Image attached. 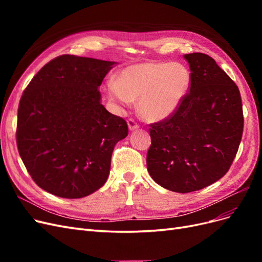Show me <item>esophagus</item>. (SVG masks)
<instances>
[{
  "label": "esophagus",
  "instance_id": "esophagus-1",
  "mask_svg": "<svg viewBox=\"0 0 262 262\" xmlns=\"http://www.w3.org/2000/svg\"><path fill=\"white\" fill-rule=\"evenodd\" d=\"M128 125H129V130L130 131H133V130H137V129H139L140 128V124L134 120L133 118H130L129 120H128Z\"/></svg>",
  "mask_w": 262,
  "mask_h": 262
}]
</instances>
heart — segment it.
Returning a JSON list of instances; mask_svg holds the SVG:
<instances>
[{
  "label": "heart",
  "mask_w": 262,
  "mask_h": 262,
  "mask_svg": "<svg viewBox=\"0 0 262 262\" xmlns=\"http://www.w3.org/2000/svg\"><path fill=\"white\" fill-rule=\"evenodd\" d=\"M190 86L189 71L178 63H141L121 71L109 81V97L121 106L139 100V114L148 121H160L176 112Z\"/></svg>",
  "instance_id": "obj_1"
}]
</instances>
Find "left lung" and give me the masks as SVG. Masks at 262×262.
<instances>
[{
    "mask_svg": "<svg viewBox=\"0 0 262 262\" xmlns=\"http://www.w3.org/2000/svg\"><path fill=\"white\" fill-rule=\"evenodd\" d=\"M189 92L177 110L150 123L146 166L150 177L179 193L223 177L238 150L244 129L238 87L213 58L189 53Z\"/></svg>",
    "mask_w": 262,
    "mask_h": 262,
    "instance_id": "1",
    "label": "left lung"
}]
</instances>
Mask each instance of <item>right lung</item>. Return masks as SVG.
I'll return each instance as SVG.
<instances>
[{"instance_id": "add662e5", "label": "right lung", "mask_w": 262, "mask_h": 262, "mask_svg": "<svg viewBox=\"0 0 262 262\" xmlns=\"http://www.w3.org/2000/svg\"><path fill=\"white\" fill-rule=\"evenodd\" d=\"M115 62L63 54L33 77L17 112L16 143L45 191L78 199L105 184L128 124L100 104L98 87Z\"/></svg>"}]
</instances>
